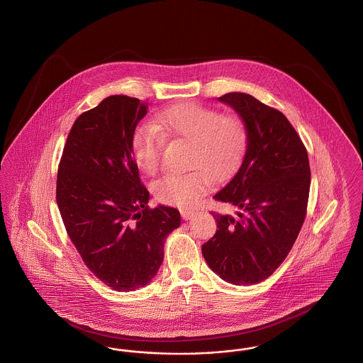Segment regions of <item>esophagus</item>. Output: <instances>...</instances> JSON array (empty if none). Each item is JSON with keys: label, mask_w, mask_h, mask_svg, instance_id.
Returning a JSON list of instances; mask_svg holds the SVG:
<instances>
[{"label": "esophagus", "mask_w": 363, "mask_h": 363, "mask_svg": "<svg viewBox=\"0 0 363 363\" xmlns=\"http://www.w3.org/2000/svg\"><path fill=\"white\" fill-rule=\"evenodd\" d=\"M181 216L184 220H189V218H193L194 216V211H190V209H185V211H181Z\"/></svg>", "instance_id": "34e87169"}]
</instances>
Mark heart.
<instances>
[{
  "label": "heart",
  "mask_w": 363,
  "mask_h": 363,
  "mask_svg": "<svg viewBox=\"0 0 363 363\" xmlns=\"http://www.w3.org/2000/svg\"><path fill=\"white\" fill-rule=\"evenodd\" d=\"M164 135L193 145L189 166L194 170L164 175L152 186L160 203L182 208L201 199L211 178L221 179L231 174L248 143V130L240 117L201 104L181 102L162 111L154 124L138 125L130 136L132 157L147 174H155L160 169Z\"/></svg>",
  "instance_id": "b5f03b06"
}]
</instances>
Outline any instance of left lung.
<instances>
[{"label":"left lung","mask_w":363,"mask_h":363,"mask_svg":"<svg viewBox=\"0 0 363 363\" xmlns=\"http://www.w3.org/2000/svg\"><path fill=\"white\" fill-rule=\"evenodd\" d=\"M243 118L248 143L233 179L213 196L236 216L211 212L218 228L203 258L224 281L252 285L285 261L304 224L311 169L298 133L282 112L246 93L218 97Z\"/></svg>","instance_id":"1"}]
</instances>
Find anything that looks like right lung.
Masks as SVG:
<instances>
[{
    "mask_svg": "<svg viewBox=\"0 0 363 363\" xmlns=\"http://www.w3.org/2000/svg\"><path fill=\"white\" fill-rule=\"evenodd\" d=\"M147 105L111 96L81 113L59 162L57 203L66 233L87 269L106 286L147 285L163 262V242L181 224L175 208H150L130 152Z\"/></svg>",
    "mask_w": 363,
    "mask_h": 363,
    "instance_id": "1",
    "label": "right lung"
}]
</instances>
